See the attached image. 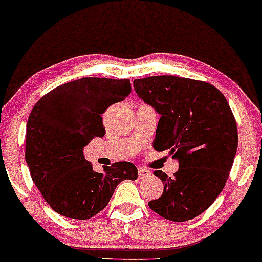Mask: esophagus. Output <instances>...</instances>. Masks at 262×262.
<instances>
[{"mask_svg": "<svg viewBox=\"0 0 262 262\" xmlns=\"http://www.w3.org/2000/svg\"><path fill=\"white\" fill-rule=\"evenodd\" d=\"M150 176V171L147 169H143V168H140L139 169V178L140 180H143V178H147Z\"/></svg>", "mask_w": 262, "mask_h": 262, "instance_id": "34e87169", "label": "esophagus"}]
</instances>
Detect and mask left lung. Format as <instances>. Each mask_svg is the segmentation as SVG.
<instances>
[{
	"instance_id": "8db88e82",
	"label": "left lung",
	"mask_w": 262,
	"mask_h": 262,
	"mask_svg": "<svg viewBox=\"0 0 262 262\" xmlns=\"http://www.w3.org/2000/svg\"><path fill=\"white\" fill-rule=\"evenodd\" d=\"M140 99L161 115L152 147L170 150L180 168L172 178L154 171L163 193L148 203L171 222H186L209 209L225 186L238 147L233 113L209 82L173 76L133 81Z\"/></svg>"
}]
</instances>
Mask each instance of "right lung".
<instances>
[{"mask_svg": "<svg viewBox=\"0 0 262 262\" xmlns=\"http://www.w3.org/2000/svg\"><path fill=\"white\" fill-rule=\"evenodd\" d=\"M130 91L129 79L81 78L50 91L34 106L27 123L26 161L32 181L57 213L92 218L122 181L138 178L130 162L95 172L82 152L93 138L105 135L101 114Z\"/></svg>", "mask_w": 262, "mask_h": 262, "instance_id": "obj_1", "label": "right lung"}]
</instances>
